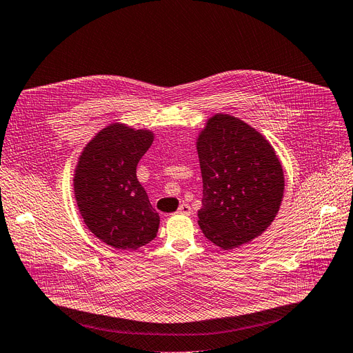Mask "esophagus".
Wrapping results in <instances>:
<instances>
[{"mask_svg":"<svg viewBox=\"0 0 353 353\" xmlns=\"http://www.w3.org/2000/svg\"><path fill=\"white\" fill-rule=\"evenodd\" d=\"M190 212H192V208L188 203H181L177 210V214H183V215H190Z\"/></svg>","mask_w":353,"mask_h":353,"instance_id":"obj_1","label":"esophagus"}]
</instances>
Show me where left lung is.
Returning a JSON list of instances; mask_svg holds the SVG:
<instances>
[{"mask_svg": "<svg viewBox=\"0 0 353 353\" xmlns=\"http://www.w3.org/2000/svg\"><path fill=\"white\" fill-rule=\"evenodd\" d=\"M203 181L198 224L224 250L250 243L273 223L283 198L282 164L249 123L216 113L196 139Z\"/></svg>", "mask_w": 353, "mask_h": 353, "instance_id": "obj_1", "label": "left lung"}]
</instances>
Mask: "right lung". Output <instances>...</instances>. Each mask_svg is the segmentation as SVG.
<instances>
[{
    "label": "right lung",
    "instance_id": "add662e5",
    "mask_svg": "<svg viewBox=\"0 0 353 353\" xmlns=\"http://www.w3.org/2000/svg\"><path fill=\"white\" fill-rule=\"evenodd\" d=\"M154 141L150 129L114 122L78 157L74 196L84 224L114 249L137 250L155 239L160 216L137 179V165Z\"/></svg>",
    "mask_w": 353,
    "mask_h": 353
}]
</instances>
